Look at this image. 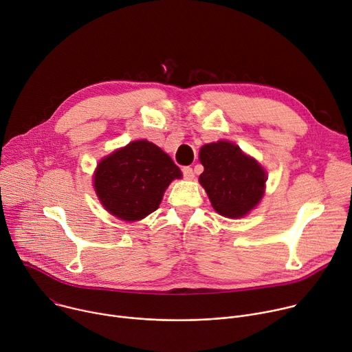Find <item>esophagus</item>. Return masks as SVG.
<instances>
[{"label": "esophagus", "mask_w": 352, "mask_h": 352, "mask_svg": "<svg viewBox=\"0 0 352 352\" xmlns=\"http://www.w3.org/2000/svg\"><path fill=\"white\" fill-rule=\"evenodd\" d=\"M182 175L185 179H193L195 178V173L192 170V167H182Z\"/></svg>", "instance_id": "34e87169"}]
</instances>
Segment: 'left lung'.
<instances>
[{
  "instance_id": "left-lung-1",
  "label": "left lung",
  "mask_w": 352,
  "mask_h": 352,
  "mask_svg": "<svg viewBox=\"0 0 352 352\" xmlns=\"http://www.w3.org/2000/svg\"><path fill=\"white\" fill-rule=\"evenodd\" d=\"M199 159L205 167L199 182L219 214L230 219L243 217L259 204L266 173L236 144L224 140L205 144Z\"/></svg>"
}]
</instances>
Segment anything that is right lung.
Here are the masks:
<instances>
[{
    "mask_svg": "<svg viewBox=\"0 0 352 352\" xmlns=\"http://www.w3.org/2000/svg\"><path fill=\"white\" fill-rule=\"evenodd\" d=\"M181 175L159 146L135 140L98 163L94 188L111 214L135 221L157 210L166 188Z\"/></svg>",
    "mask_w": 352,
    "mask_h": 352,
    "instance_id": "right-lung-1",
    "label": "right lung"
}]
</instances>
